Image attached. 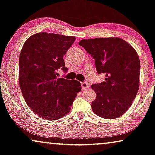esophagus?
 I'll return each mask as SVG.
<instances>
[{"label":"esophagus","mask_w":155,"mask_h":155,"mask_svg":"<svg viewBox=\"0 0 155 155\" xmlns=\"http://www.w3.org/2000/svg\"><path fill=\"white\" fill-rule=\"evenodd\" d=\"M81 86L83 87V90H87V88L89 87V85H88L86 82H83L81 83Z\"/></svg>","instance_id":"esophagus-1"}]
</instances>
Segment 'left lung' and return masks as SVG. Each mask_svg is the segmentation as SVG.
Returning a JSON list of instances; mask_svg holds the SVG:
<instances>
[{
    "mask_svg": "<svg viewBox=\"0 0 155 155\" xmlns=\"http://www.w3.org/2000/svg\"><path fill=\"white\" fill-rule=\"evenodd\" d=\"M95 59L105 81L91 87L97 94L92 111L107 119L121 117L132 105L139 87L140 61L133 47L119 37L83 39L78 42Z\"/></svg>",
    "mask_w": 155,
    "mask_h": 155,
    "instance_id": "obj_1",
    "label": "left lung"
}]
</instances>
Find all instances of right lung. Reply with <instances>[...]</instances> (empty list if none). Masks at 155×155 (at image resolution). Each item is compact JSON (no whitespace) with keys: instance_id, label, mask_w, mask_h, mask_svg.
<instances>
[{"instance_id":"obj_1","label":"right lung","mask_w":155,"mask_h":155,"mask_svg":"<svg viewBox=\"0 0 155 155\" xmlns=\"http://www.w3.org/2000/svg\"><path fill=\"white\" fill-rule=\"evenodd\" d=\"M74 36L39 32L27 39L19 57V85L27 104L43 119L55 121L65 116L81 85L77 80L57 78L66 71L63 56Z\"/></svg>"}]
</instances>
